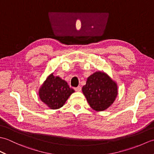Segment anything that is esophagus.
I'll use <instances>...</instances> for the list:
<instances>
[{
    "label": "esophagus",
    "mask_w": 154,
    "mask_h": 154,
    "mask_svg": "<svg viewBox=\"0 0 154 154\" xmlns=\"http://www.w3.org/2000/svg\"><path fill=\"white\" fill-rule=\"evenodd\" d=\"M75 91H77V92H80V91H81V87L80 86L77 87H75Z\"/></svg>",
    "instance_id": "34e87169"
}]
</instances>
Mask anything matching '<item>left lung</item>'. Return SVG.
Segmentation results:
<instances>
[{"label":"left lung","mask_w":154,"mask_h":154,"mask_svg":"<svg viewBox=\"0 0 154 154\" xmlns=\"http://www.w3.org/2000/svg\"><path fill=\"white\" fill-rule=\"evenodd\" d=\"M90 106L96 111H103L112 105L118 95V86L106 73L96 71L87 78L82 88Z\"/></svg>","instance_id":"8db88e82"}]
</instances>
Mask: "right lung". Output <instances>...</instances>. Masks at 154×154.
I'll list each match as a JSON object with an SVG mask.
<instances>
[{"label": "right lung", "instance_id": "obj_1", "mask_svg": "<svg viewBox=\"0 0 154 154\" xmlns=\"http://www.w3.org/2000/svg\"><path fill=\"white\" fill-rule=\"evenodd\" d=\"M75 91L60 77L50 74L39 89L40 100L51 109H58L64 105Z\"/></svg>", "mask_w": 154, "mask_h": 154}]
</instances>
